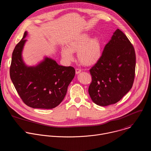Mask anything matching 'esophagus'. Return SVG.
I'll return each mask as SVG.
<instances>
[{
  "label": "esophagus",
  "instance_id": "esophagus-1",
  "mask_svg": "<svg viewBox=\"0 0 151 151\" xmlns=\"http://www.w3.org/2000/svg\"><path fill=\"white\" fill-rule=\"evenodd\" d=\"M81 72V70L80 69H79V68H76L75 69V72H76V74L79 73Z\"/></svg>",
  "mask_w": 151,
  "mask_h": 151
}]
</instances>
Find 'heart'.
Listing matches in <instances>:
<instances>
[{
    "label": "heart",
    "instance_id": "b5f03b06",
    "mask_svg": "<svg viewBox=\"0 0 151 151\" xmlns=\"http://www.w3.org/2000/svg\"><path fill=\"white\" fill-rule=\"evenodd\" d=\"M68 48L62 49V58L67 62L73 59L72 52H77L79 61L85 65H91L96 63L101 55V44L98 38H91L88 34H83L70 41Z\"/></svg>",
    "mask_w": 151,
    "mask_h": 151
}]
</instances>
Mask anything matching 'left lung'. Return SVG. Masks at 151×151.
<instances>
[{
  "label": "left lung",
  "mask_w": 151,
  "mask_h": 151,
  "mask_svg": "<svg viewBox=\"0 0 151 151\" xmlns=\"http://www.w3.org/2000/svg\"><path fill=\"white\" fill-rule=\"evenodd\" d=\"M135 67L134 48L126 35L117 29L89 70L92 82L88 92L92 101L100 106L119 101L133 86Z\"/></svg>",
  "instance_id": "obj_1"
}]
</instances>
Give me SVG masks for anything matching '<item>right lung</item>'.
<instances>
[{
  "instance_id": "obj_1",
  "label": "right lung",
  "mask_w": 151,
  "mask_h": 151,
  "mask_svg": "<svg viewBox=\"0 0 151 151\" xmlns=\"http://www.w3.org/2000/svg\"><path fill=\"white\" fill-rule=\"evenodd\" d=\"M26 35L25 32L12 53L10 66L12 82L27 106L34 109L55 108L63 100L75 70L72 66H60L47 58L37 66H27L21 56Z\"/></svg>"
}]
</instances>
